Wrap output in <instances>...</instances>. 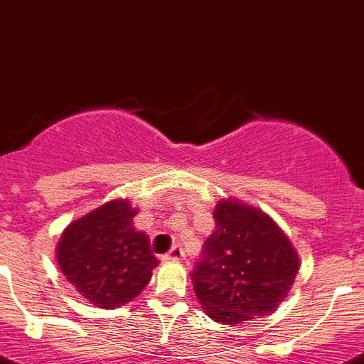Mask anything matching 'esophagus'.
Segmentation results:
<instances>
[{"label": "esophagus", "instance_id": "34e87169", "mask_svg": "<svg viewBox=\"0 0 364 364\" xmlns=\"http://www.w3.org/2000/svg\"><path fill=\"white\" fill-rule=\"evenodd\" d=\"M183 257H185V252H183L181 247H178V245H176V247L170 248V252L165 255V257H163V259L165 261H181Z\"/></svg>", "mask_w": 364, "mask_h": 364}]
</instances>
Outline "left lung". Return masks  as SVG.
Wrapping results in <instances>:
<instances>
[{
    "instance_id": "left-lung-1",
    "label": "left lung",
    "mask_w": 364,
    "mask_h": 364,
    "mask_svg": "<svg viewBox=\"0 0 364 364\" xmlns=\"http://www.w3.org/2000/svg\"><path fill=\"white\" fill-rule=\"evenodd\" d=\"M214 219V232L192 272L203 310L232 326L270 316L299 272L296 248L270 215L239 199H219Z\"/></svg>"
}]
</instances>
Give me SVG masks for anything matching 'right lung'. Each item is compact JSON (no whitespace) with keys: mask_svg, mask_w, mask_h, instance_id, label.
<instances>
[{"mask_svg":"<svg viewBox=\"0 0 364 364\" xmlns=\"http://www.w3.org/2000/svg\"><path fill=\"white\" fill-rule=\"evenodd\" d=\"M136 214L129 199H110L74 219L58 241L61 274L97 309L130 303L158 267L149 235L134 228Z\"/></svg>","mask_w":364,"mask_h":364,"instance_id":"obj_1","label":"right lung"}]
</instances>
